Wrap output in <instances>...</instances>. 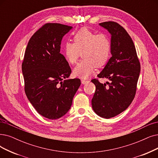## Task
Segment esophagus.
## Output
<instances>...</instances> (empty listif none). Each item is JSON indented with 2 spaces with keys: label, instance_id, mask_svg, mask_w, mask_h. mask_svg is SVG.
<instances>
[{
  "label": "esophagus",
  "instance_id": "34e87169",
  "mask_svg": "<svg viewBox=\"0 0 158 158\" xmlns=\"http://www.w3.org/2000/svg\"><path fill=\"white\" fill-rule=\"evenodd\" d=\"M88 81H89L87 80H83V79L81 80V82L82 84H85L87 82H88Z\"/></svg>",
  "mask_w": 158,
  "mask_h": 158
}]
</instances>
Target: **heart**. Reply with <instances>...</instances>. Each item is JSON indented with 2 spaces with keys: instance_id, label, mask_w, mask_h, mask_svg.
Listing matches in <instances>:
<instances>
[{
  "instance_id": "1",
  "label": "heart",
  "mask_w": 158,
  "mask_h": 158,
  "mask_svg": "<svg viewBox=\"0 0 158 158\" xmlns=\"http://www.w3.org/2000/svg\"><path fill=\"white\" fill-rule=\"evenodd\" d=\"M111 42L106 34H97L87 28L78 30L73 37V43L67 42L63 47V54L68 64L73 65L82 53V61L74 69L75 77L87 78L97 67L104 66L108 61Z\"/></svg>"
}]
</instances>
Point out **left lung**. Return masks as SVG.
<instances>
[{
  "instance_id": "1",
  "label": "left lung",
  "mask_w": 158,
  "mask_h": 158,
  "mask_svg": "<svg viewBox=\"0 0 158 158\" xmlns=\"http://www.w3.org/2000/svg\"><path fill=\"white\" fill-rule=\"evenodd\" d=\"M99 25L111 34V57L97 77L110 82L91 80L96 86L91 104L98 116L110 118L127 110L133 101L141 66L134 43L123 27L113 21Z\"/></svg>"
}]
</instances>
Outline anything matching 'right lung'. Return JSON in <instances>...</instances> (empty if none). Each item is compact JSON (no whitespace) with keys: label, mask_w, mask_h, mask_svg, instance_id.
<instances>
[{"label":"right lung","mask_w":158,"mask_h":158,"mask_svg":"<svg viewBox=\"0 0 158 158\" xmlns=\"http://www.w3.org/2000/svg\"><path fill=\"white\" fill-rule=\"evenodd\" d=\"M72 28L59 23L45 24L31 36L24 53L25 93L37 113L49 119L66 114L81 84L78 78L68 79L71 69L60 53L63 37Z\"/></svg>","instance_id":"1"}]
</instances>
